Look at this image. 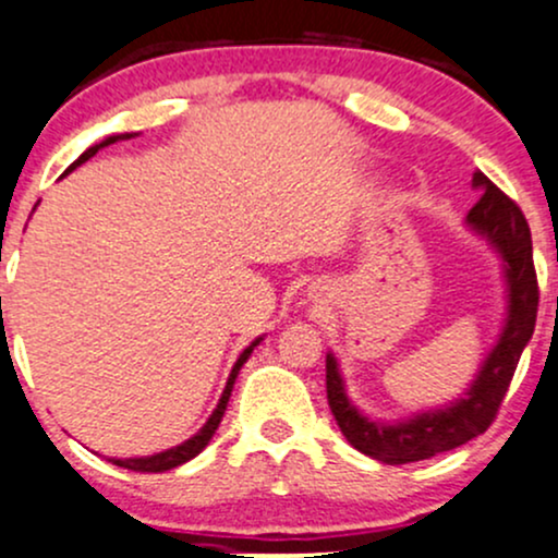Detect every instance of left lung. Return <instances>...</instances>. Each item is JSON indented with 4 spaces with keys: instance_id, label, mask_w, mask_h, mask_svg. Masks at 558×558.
Segmentation results:
<instances>
[{
    "instance_id": "8db88e82",
    "label": "left lung",
    "mask_w": 558,
    "mask_h": 558,
    "mask_svg": "<svg viewBox=\"0 0 558 558\" xmlns=\"http://www.w3.org/2000/svg\"><path fill=\"white\" fill-rule=\"evenodd\" d=\"M472 189L480 191V202L470 209L464 226L490 243L501 257L506 283V317L496 343L488 351L475 380L462 396L435 409L409 414L403 420H373L345 393V380L332 351L325 356L328 377V403L338 427L356 451L367 453L383 464H409L451 451L488 430L501 407L517 362L530 343L537 317V278L533 265V239L522 209L475 170Z\"/></svg>"
}]
</instances>
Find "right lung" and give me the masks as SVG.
<instances>
[{
  "label": "right lung",
  "instance_id": "right-lung-1",
  "mask_svg": "<svg viewBox=\"0 0 558 558\" xmlns=\"http://www.w3.org/2000/svg\"><path fill=\"white\" fill-rule=\"evenodd\" d=\"M133 136H136V133H118V136H107L105 141H99V144L88 146V149L83 151V155H81L78 159H75V162L70 165V168L65 170V175H68L70 170H75V168H78V165L86 162V159H92V157L96 155V151L105 149V146L114 144V141H128V138H133ZM262 341H265V338H262V336H259V338H254V341L248 343L246 349L241 351V356H239V360H235L233 369H230L228 383H226V390H222L220 401H217V407H215V412L209 414V420L204 422V427H202V430H198L196 435H191V438H189V440H183L181 446L165 448V451L151 453V457L110 459V462H112V464H118V466H125V470H133V472H168V470H172V466H181V464H185V462H191V459H194V457H198V453H202L204 448H207L209 440H213V435H215L217 427H220L222 414H226V409H228L230 393H233V383H235V377H239L241 367H243V364H246L248 356H252V351L257 349V345H259Z\"/></svg>",
  "mask_w": 558,
  "mask_h": 558
}]
</instances>
